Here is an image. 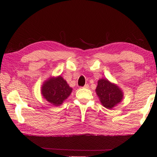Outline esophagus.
I'll use <instances>...</instances> for the list:
<instances>
[{
    "mask_svg": "<svg viewBox=\"0 0 157 157\" xmlns=\"http://www.w3.org/2000/svg\"><path fill=\"white\" fill-rule=\"evenodd\" d=\"M84 88H89V85L87 84H85V86L83 87Z\"/></svg>",
    "mask_w": 157,
    "mask_h": 157,
    "instance_id": "1",
    "label": "esophagus"
}]
</instances>
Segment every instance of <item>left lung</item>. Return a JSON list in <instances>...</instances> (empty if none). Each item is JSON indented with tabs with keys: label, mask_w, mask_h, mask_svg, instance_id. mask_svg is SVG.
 <instances>
[{
	"label": "left lung",
	"mask_w": 157,
	"mask_h": 157,
	"mask_svg": "<svg viewBox=\"0 0 157 157\" xmlns=\"http://www.w3.org/2000/svg\"><path fill=\"white\" fill-rule=\"evenodd\" d=\"M96 92L101 104L108 109L115 106L122 101L123 97V92L119 86L105 78L98 81Z\"/></svg>",
	"instance_id": "obj_1"
}]
</instances>
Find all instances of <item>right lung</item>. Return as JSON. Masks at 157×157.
Returning <instances> with one entry per match:
<instances>
[{"label":"right lung","mask_w":157,"mask_h":157,"mask_svg":"<svg viewBox=\"0 0 157 157\" xmlns=\"http://www.w3.org/2000/svg\"><path fill=\"white\" fill-rule=\"evenodd\" d=\"M72 92V88L61 75L50 78L42 84L41 93L46 101L55 106L62 105Z\"/></svg>","instance_id":"1"}]
</instances>
